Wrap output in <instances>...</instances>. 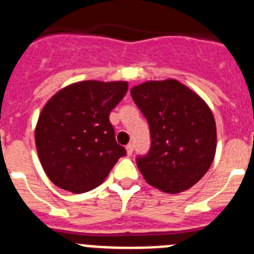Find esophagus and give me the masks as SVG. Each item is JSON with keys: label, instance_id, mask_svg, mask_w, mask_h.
I'll use <instances>...</instances> for the list:
<instances>
[{"label": "esophagus", "instance_id": "obj_1", "mask_svg": "<svg viewBox=\"0 0 254 254\" xmlns=\"http://www.w3.org/2000/svg\"><path fill=\"white\" fill-rule=\"evenodd\" d=\"M133 151H134V145L131 144V143H129V144L127 145V153L130 156V154L133 153Z\"/></svg>", "mask_w": 254, "mask_h": 254}]
</instances>
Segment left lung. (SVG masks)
<instances>
[{
	"label": "left lung",
	"instance_id": "1",
	"mask_svg": "<svg viewBox=\"0 0 254 254\" xmlns=\"http://www.w3.org/2000/svg\"><path fill=\"white\" fill-rule=\"evenodd\" d=\"M130 94L151 130L148 154L136 158L143 178L165 193L188 190L215 158L217 138L211 109L176 79L144 81Z\"/></svg>",
	"mask_w": 254,
	"mask_h": 254
}]
</instances>
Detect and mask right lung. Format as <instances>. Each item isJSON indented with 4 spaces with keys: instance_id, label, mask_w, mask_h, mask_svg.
Instances as JSON below:
<instances>
[{
    "instance_id": "add662e5",
    "label": "right lung",
    "mask_w": 254,
    "mask_h": 254,
    "mask_svg": "<svg viewBox=\"0 0 254 254\" xmlns=\"http://www.w3.org/2000/svg\"><path fill=\"white\" fill-rule=\"evenodd\" d=\"M127 92V81H78L43 106L35 147L46 175L59 188L76 194L92 190L127 154L109 119Z\"/></svg>"
}]
</instances>
